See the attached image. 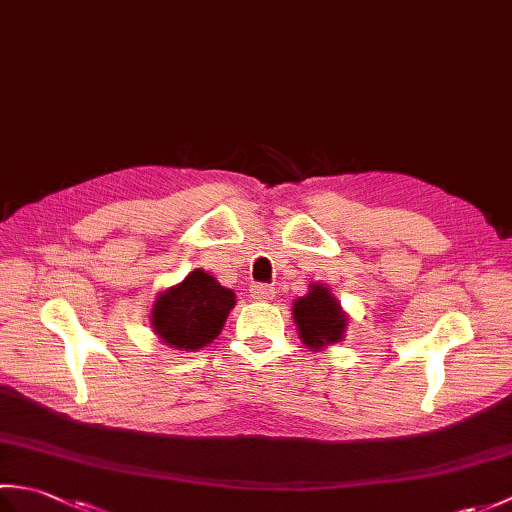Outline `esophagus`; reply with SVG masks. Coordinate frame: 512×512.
<instances>
[{
	"label": "esophagus",
	"mask_w": 512,
	"mask_h": 512,
	"mask_svg": "<svg viewBox=\"0 0 512 512\" xmlns=\"http://www.w3.org/2000/svg\"><path fill=\"white\" fill-rule=\"evenodd\" d=\"M273 295H275V290L270 286H264V284H255L253 288H250V297H253L255 301H268Z\"/></svg>",
	"instance_id": "34e87169"
}]
</instances>
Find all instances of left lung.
Returning a JSON list of instances; mask_svg holds the SVG:
<instances>
[{
	"label": "left lung",
	"instance_id": "8db88e82",
	"mask_svg": "<svg viewBox=\"0 0 512 512\" xmlns=\"http://www.w3.org/2000/svg\"><path fill=\"white\" fill-rule=\"evenodd\" d=\"M292 319L301 343L312 352L341 343L347 330V314L341 301L325 284H310L308 295L292 301Z\"/></svg>",
	"mask_w": 512,
	"mask_h": 512
}]
</instances>
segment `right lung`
I'll return each mask as SVG.
<instances>
[{"label":"right lung","instance_id":"add662e5","mask_svg":"<svg viewBox=\"0 0 512 512\" xmlns=\"http://www.w3.org/2000/svg\"><path fill=\"white\" fill-rule=\"evenodd\" d=\"M233 308L235 292L211 273L195 268L180 284L158 292L149 325L162 345L195 352L220 336Z\"/></svg>","mask_w":512,"mask_h":512}]
</instances>
